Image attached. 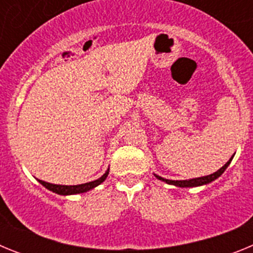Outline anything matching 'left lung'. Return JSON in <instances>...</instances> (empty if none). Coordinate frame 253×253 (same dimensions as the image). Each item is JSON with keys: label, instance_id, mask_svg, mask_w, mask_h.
<instances>
[{"label": "left lung", "instance_id": "1", "mask_svg": "<svg viewBox=\"0 0 253 253\" xmlns=\"http://www.w3.org/2000/svg\"><path fill=\"white\" fill-rule=\"evenodd\" d=\"M232 158L229 161H228L227 163H225L224 166L222 167V169H219L218 171L214 172V173H211V175H208V176H204V177H198V178H191V180H182V181H173V180H167V178H162L160 177V176H156L157 178H160V180L165 181V182H167V184H171V185H176V186H180V187H194V186H200V185H205V184H209V182H211V181H214L215 178H218L219 176L222 175L223 172L225 171V169H227L228 166H229V163H231Z\"/></svg>", "mask_w": 253, "mask_h": 253}]
</instances>
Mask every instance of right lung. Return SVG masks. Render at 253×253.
I'll list each match as a JSON object with an SVG mask.
<instances>
[{
    "mask_svg": "<svg viewBox=\"0 0 253 253\" xmlns=\"http://www.w3.org/2000/svg\"><path fill=\"white\" fill-rule=\"evenodd\" d=\"M109 175V169L105 172L104 175L101 176L100 178L95 181H91V182H87V184H81V185H73V186H66V185H54V184H49V182H45V181L38 180L40 184L45 186L46 189L53 191L55 194H59V195H72V194H81V193H86L88 190L93 189L97 185H100L102 181H105V178L107 177Z\"/></svg>",
    "mask_w": 253,
    "mask_h": 253,
    "instance_id": "add662e5",
    "label": "right lung"
}]
</instances>
